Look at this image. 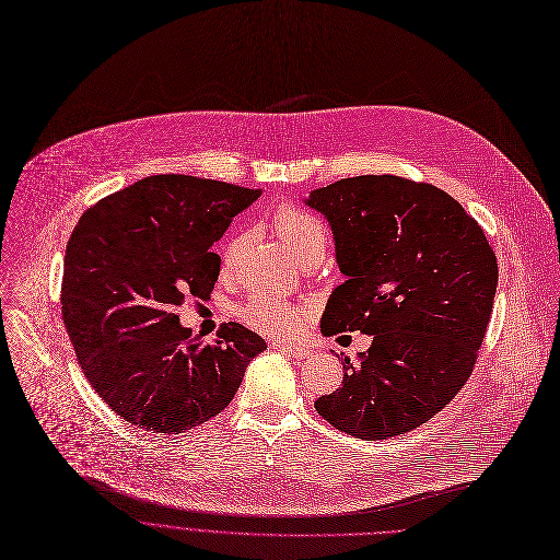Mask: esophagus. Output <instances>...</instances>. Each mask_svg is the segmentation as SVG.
Instances as JSON below:
<instances>
[{"instance_id": "obj_1", "label": "esophagus", "mask_w": 560, "mask_h": 560, "mask_svg": "<svg viewBox=\"0 0 560 560\" xmlns=\"http://www.w3.org/2000/svg\"><path fill=\"white\" fill-rule=\"evenodd\" d=\"M277 348H279L281 352H285L288 358H294V360H303V358H308V354H311V350H308L306 346H299V343H285V341H279V343H277Z\"/></svg>"}]
</instances>
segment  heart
Returning a JSON list of instances; mask_svg holds the SVG:
<instances>
[{"label": "heart", "mask_w": 560, "mask_h": 560, "mask_svg": "<svg viewBox=\"0 0 560 560\" xmlns=\"http://www.w3.org/2000/svg\"><path fill=\"white\" fill-rule=\"evenodd\" d=\"M270 223L277 236L288 245V249L296 259L311 261V259L324 257L326 245H328V228L311 210L296 206V202L283 200L270 214ZM236 252H238V238H232L223 254L225 266L234 261ZM301 315L303 311L294 301H288L283 296L268 294V292L249 296V301L241 311V317L247 326L275 337H285L296 332L301 326Z\"/></svg>", "instance_id": "1"}]
</instances>
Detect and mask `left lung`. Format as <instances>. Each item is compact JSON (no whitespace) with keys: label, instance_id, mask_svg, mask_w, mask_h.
<instances>
[{"label":"left lung","instance_id":"8db88e82","mask_svg":"<svg viewBox=\"0 0 560 560\" xmlns=\"http://www.w3.org/2000/svg\"><path fill=\"white\" fill-rule=\"evenodd\" d=\"M308 206L335 234L339 270L322 332L373 335L343 382L315 401L335 429L388 440L429 422L474 373L498 285L478 221L444 189L393 174L341 178Z\"/></svg>","mask_w":560,"mask_h":560}]
</instances>
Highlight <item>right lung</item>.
I'll use <instances>...</instances> for the list:
<instances>
[{"mask_svg": "<svg viewBox=\"0 0 560 560\" xmlns=\"http://www.w3.org/2000/svg\"><path fill=\"white\" fill-rule=\"evenodd\" d=\"M261 189L183 174L147 176L91 206L65 257L62 319L78 364L125 422L163 435L219 416L268 343L223 324L191 337L176 308L210 299L212 243Z\"/></svg>", "mask_w": 560, "mask_h": 560, "instance_id": "1", "label": "right lung"}]
</instances>
